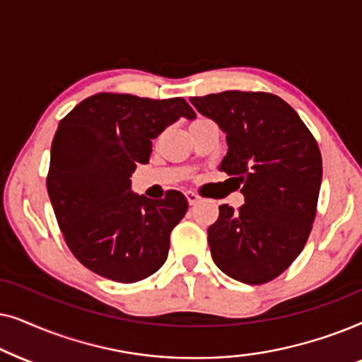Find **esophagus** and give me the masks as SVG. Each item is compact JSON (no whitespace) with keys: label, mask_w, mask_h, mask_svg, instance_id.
Returning <instances> with one entry per match:
<instances>
[{"label":"esophagus","mask_w":362,"mask_h":362,"mask_svg":"<svg viewBox=\"0 0 362 362\" xmlns=\"http://www.w3.org/2000/svg\"><path fill=\"white\" fill-rule=\"evenodd\" d=\"M185 197H187V200H189V204H190V205H195V204H197V202H199V200H200V197H199V195H197V194H195V192H187V194H185Z\"/></svg>","instance_id":"esophagus-1"}]
</instances>
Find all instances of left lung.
<instances>
[{
  "mask_svg": "<svg viewBox=\"0 0 362 362\" xmlns=\"http://www.w3.org/2000/svg\"><path fill=\"white\" fill-rule=\"evenodd\" d=\"M226 134L220 170L242 184L245 204L220 205L209 226L211 258L225 274L263 285L295 262L316 216L322 162L320 147L285 100L268 93L225 90L190 98Z\"/></svg>",
  "mask_w": 362,
  "mask_h": 362,
  "instance_id": "8db88e82",
  "label": "left lung"
}]
</instances>
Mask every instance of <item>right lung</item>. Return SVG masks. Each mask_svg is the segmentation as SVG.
<instances>
[{
	"instance_id": "1",
	"label": "right lung",
	"mask_w": 362,
	"mask_h": 362,
	"mask_svg": "<svg viewBox=\"0 0 362 362\" xmlns=\"http://www.w3.org/2000/svg\"><path fill=\"white\" fill-rule=\"evenodd\" d=\"M180 117H195L182 98L99 93L57 125L47 194L67 247L95 274L136 283L165 263L189 202L177 190L162 200L132 194L131 175L151 158L152 139Z\"/></svg>"
}]
</instances>
